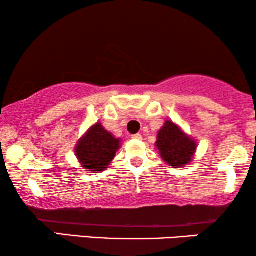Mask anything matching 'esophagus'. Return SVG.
I'll use <instances>...</instances> for the list:
<instances>
[{
	"mask_svg": "<svg viewBox=\"0 0 256 256\" xmlns=\"http://www.w3.org/2000/svg\"><path fill=\"white\" fill-rule=\"evenodd\" d=\"M132 138L134 140H142V135L141 134H134L132 136Z\"/></svg>",
	"mask_w": 256,
	"mask_h": 256,
	"instance_id": "34e87169",
	"label": "esophagus"
}]
</instances>
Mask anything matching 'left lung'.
<instances>
[{
  "mask_svg": "<svg viewBox=\"0 0 256 256\" xmlns=\"http://www.w3.org/2000/svg\"><path fill=\"white\" fill-rule=\"evenodd\" d=\"M156 146L160 157L170 166L182 168L191 162L197 143L172 121H166L157 134Z\"/></svg>",
  "mask_w": 256,
  "mask_h": 256,
  "instance_id": "8db88e82",
  "label": "left lung"
}]
</instances>
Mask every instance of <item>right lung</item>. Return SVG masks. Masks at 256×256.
Instances as JSON below:
<instances>
[{"label": "right lung", "instance_id": "obj_1", "mask_svg": "<svg viewBox=\"0 0 256 256\" xmlns=\"http://www.w3.org/2000/svg\"><path fill=\"white\" fill-rule=\"evenodd\" d=\"M120 148V138H115L101 124L90 127L76 146V155L87 171H104L114 160Z\"/></svg>", "mask_w": 256, "mask_h": 256}]
</instances>
